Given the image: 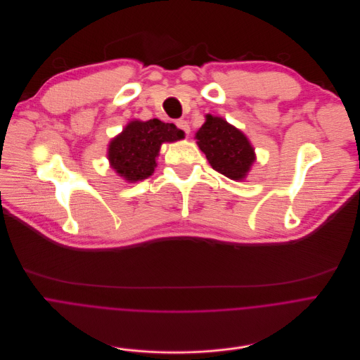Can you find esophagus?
<instances>
[{"instance_id": "esophagus-1", "label": "esophagus", "mask_w": 360, "mask_h": 360, "mask_svg": "<svg viewBox=\"0 0 360 360\" xmlns=\"http://www.w3.org/2000/svg\"><path fill=\"white\" fill-rule=\"evenodd\" d=\"M176 124H177V127H179L180 130H183L186 134H188V133H190V124H188V122H187V120H184V119H179V120L176 122Z\"/></svg>"}]
</instances>
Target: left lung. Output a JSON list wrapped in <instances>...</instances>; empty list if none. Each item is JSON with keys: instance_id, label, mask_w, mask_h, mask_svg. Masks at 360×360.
<instances>
[{"instance_id": "1", "label": "left lung", "mask_w": 360, "mask_h": 360, "mask_svg": "<svg viewBox=\"0 0 360 360\" xmlns=\"http://www.w3.org/2000/svg\"><path fill=\"white\" fill-rule=\"evenodd\" d=\"M197 145L211 167L231 180H244L255 153L247 136L219 116L207 115L195 133Z\"/></svg>"}]
</instances>
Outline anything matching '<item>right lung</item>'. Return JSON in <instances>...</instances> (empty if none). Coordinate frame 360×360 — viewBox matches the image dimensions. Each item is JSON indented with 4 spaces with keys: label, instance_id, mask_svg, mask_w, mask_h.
<instances>
[{
    "label": "right lung",
    "instance_id": "1",
    "mask_svg": "<svg viewBox=\"0 0 360 360\" xmlns=\"http://www.w3.org/2000/svg\"><path fill=\"white\" fill-rule=\"evenodd\" d=\"M183 137L184 131L173 123H165L159 119L131 120L109 143L108 159L112 169L126 181L145 180L153 174L158 166L156 158L163 143Z\"/></svg>",
    "mask_w": 360,
    "mask_h": 360
}]
</instances>
